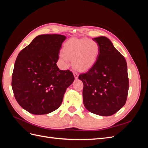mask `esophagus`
<instances>
[{
  "label": "esophagus",
  "instance_id": "esophagus-1",
  "mask_svg": "<svg viewBox=\"0 0 148 148\" xmlns=\"http://www.w3.org/2000/svg\"><path fill=\"white\" fill-rule=\"evenodd\" d=\"M73 75H74V77L75 79H77L78 78V73L77 72H76V71H73Z\"/></svg>",
  "mask_w": 148,
  "mask_h": 148
}]
</instances>
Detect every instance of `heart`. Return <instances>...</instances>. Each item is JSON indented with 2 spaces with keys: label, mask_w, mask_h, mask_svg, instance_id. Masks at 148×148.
Listing matches in <instances>:
<instances>
[{
  "label": "heart",
  "mask_w": 148,
  "mask_h": 148,
  "mask_svg": "<svg viewBox=\"0 0 148 148\" xmlns=\"http://www.w3.org/2000/svg\"><path fill=\"white\" fill-rule=\"evenodd\" d=\"M99 54L98 43L88 38H72L66 42L60 59L65 65L73 60V66L78 70H86L92 66Z\"/></svg>",
  "instance_id": "heart-1"
}]
</instances>
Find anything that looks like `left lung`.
<instances>
[{
    "label": "left lung",
    "mask_w": 148,
    "mask_h": 148,
    "mask_svg": "<svg viewBox=\"0 0 148 148\" xmlns=\"http://www.w3.org/2000/svg\"><path fill=\"white\" fill-rule=\"evenodd\" d=\"M99 46L97 60L86 73L79 75L83 83V103L91 112L110 116L125 104L129 80L125 57L104 36L93 39Z\"/></svg>",
    "instance_id": "8db88e82"
}]
</instances>
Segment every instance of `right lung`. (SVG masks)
Returning a JSON list of instances; mask_svg holds the SVG:
<instances>
[{"label": "right lung", "instance_id": "add662e5", "mask_svg": "<svg viewBox=\"0 0 148 148\" xmlns=\"http://www.w3.org/2000/svg\"><path fill=\"white\" fill-rule=\"evenodd\" d=\"M65 39L56 34L38 36L16 57L12 89L19 105L31 114H47L57 109L74 81L71 71L59 70L56 64Z\"/></svg>", "mask_w": 148, "mask_h": 148}]
</instances>
